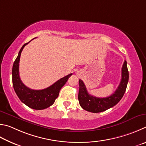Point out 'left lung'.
<instances>
[{
    "label": "left lung",
    "mask_w": 146,
    "mask_h": 146,
    "mask_svg": "<svg viewBox=\"0 0 146 146\" xmlns=\"http://www.w3.org/2000/svg\"><path fill=\"white\" fill-rule=\"evenodd\" d=\"M122 78L118 88L115 92L107 98H96L89 94L83 81L80 80V90L78 94V100L81 108L92 113H99L106 111L119 103L126 92L129 80V72L127 67V62L124 61L122 67Z\"/></svg>",
    "instance_id": "8db88e82"
}]
</instances>
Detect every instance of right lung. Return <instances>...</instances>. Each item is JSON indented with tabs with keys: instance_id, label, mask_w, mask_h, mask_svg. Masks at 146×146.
<instances>
[{
	"instance_id": "right-lung-1",
	"label": "right lung",
	"mask_w": 146,
	"mask_h": 146,
	"mask_svg": "<svg viewBox=\"0 0 146 146\" xmlns=\"http://www.w3.org/2000/svg\"><path fill=\"white\" fill-rule=\"evenodd\" d=\"M28 43L22 46L14 61L12 68V81L14 90L20 100L29 108L43 110L52 105L59 96L61 88L65 85L72 74H70L56 81L48 88L43 90H33L22 82L19 76V61L23 48Z\"/></svg>"
}]
</instances>
